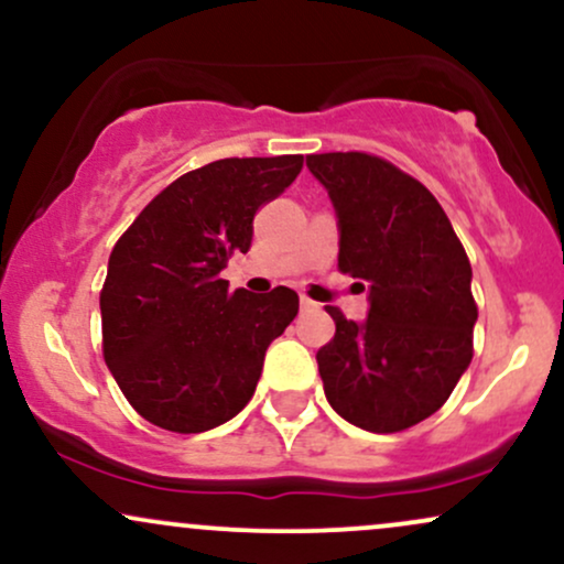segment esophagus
I'll use <instances>...</instances> for the list:
<instances>
[{
	"label": "esophagus",
	"mask_w": 564,
	"mask_h": 564,
	"mask_svg": "<svg viewBox=\"0 0 564 564\" xmlns=\"http://www.w3.org/2000/svg\"><path fill=\"white\" fill-rule=\"evenodd\" d=\"M300 307L307 313V310H318V302H313L310 296H300Z\"/></svg>",
	"instance_id": "34e87169"
}]
</instances>
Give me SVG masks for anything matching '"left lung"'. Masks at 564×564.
Returning <instances> with one entry per match:
<instances>
[{"label":"left lung","instance_id":"obj_1","mask_svg":"<svg viewBox=\"0 0 564 564\" xmlns=\"http://www.w3.org/2000/svg\"><path fill=\"white\" fill-rule=\"evenodd\" d=\"M328 191L339 270L368 291L366 321L336 323L318 349L328 403L366 432H400L448 400L471 364V264L443 206L419 180L368 153H315Z\"/></svg>","mask_w":564,"mask_h":564}]
</instances>
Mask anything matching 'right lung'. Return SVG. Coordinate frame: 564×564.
<instances>
[{"label": "right lung", "mask_w": 564, "mask_h": 564, "mask_svg": "<svg viewBox=\"0 0 564 564\" xmlns=\"http://www.w3.org/2000/svg\"><path fill=\"white\" fill-rule=\"evenodd\" d=\"M300 170L302 156L212 161L164 187L113 246L102 355L151 424L196 435L230 422L254 394L300 296L286 286L230 291L219 273L232 251H249L257 209Z\"/></svg>", "instance_id": "right-lung-1"}]
</instances>
